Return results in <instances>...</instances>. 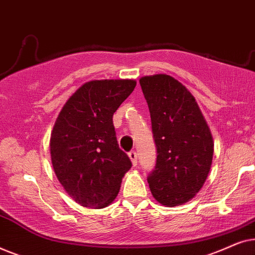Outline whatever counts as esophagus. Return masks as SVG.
Returning a JSON list of instances; mask_svg holds the SVG:
<instances>
[{"mask_svg":"<svg viewBox=\"0 0 255 255\" xmlns=\"http://www.w3.org/2000/svg\"><path fill=\"white\" fill-rule=\"evenodd\" d=\"M128 158H130L132 165L137 166L138 159H137V153H135V151H131L130 153H128Z\"/></svg>","mask_w":255,"mask_h":255,"instance_id":"obj_1","label":"esophagus"}]
</instances>
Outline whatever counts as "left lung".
I'll return each mask as SVG.
<instances>
[{
  "label": "left lung",
  "mask_w": 255,
  "mask_h": 255,
  "mask_svg": "<svg viewBox=\"0 0 255 255\" xmlns=\"http://www.w3.org/2000/svg\"><path fill=\"white\" fill-rule=\"evenodd\" d=\"M139 83L151 114L158 154L147 179L149 189L165 207L184 204L201 190L210 172V128L195 97L173 76H142Z\"/></svg>",
  "instance_id": "left-lung-1"
}]
</instances>
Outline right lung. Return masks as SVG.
<instances>
[{"mask_svg":"<svg viewBox=\"0 0 255 255\" xmlns=\"http://www.w3.org/2000/svg\"><path fill=\"white\" fill-rule=\"evenodd\" d=\"M134 80H94L82 85L58 115L50 139L52 166L76 203H113L132 163L120 148L113 116L133 92Z\"/></svg>","mask_w":255,"mask_h":255,"instance_id":"1","label":"right lung"}]
</instances>
